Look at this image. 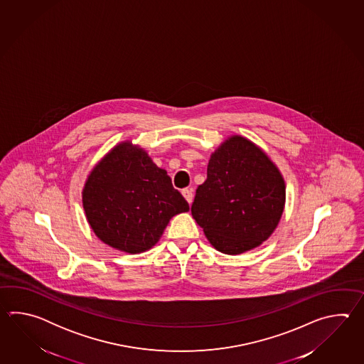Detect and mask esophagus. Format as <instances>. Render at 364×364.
I'll use <instances>...</instances> for the list:
<instances>
[{
	"label": "esophagus",
	"mask_w": 364,
	"mask_h": 364,
	"mask_svg": "<svg viewBox=\"0 0 364 364\" xmlns=\"http://www.w3.org/2000/svg\"><path fill=\"white\" fill-rule=\"evenodd\" d=\"M182 195L185 196V199L187 200L188 204H191V203H193V190H191V188H183V190H182Z\"/></svg>",
	"instance_id": "esophagus-1"
}]
</instances>
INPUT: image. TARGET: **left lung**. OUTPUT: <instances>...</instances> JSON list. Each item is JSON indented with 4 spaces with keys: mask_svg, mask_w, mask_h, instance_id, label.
I'll list each match as a JSON object with an SVG mask.
<instances>
[{
    "mask_svg": "<svg viewBox=\"0 0 364 364\" xmlns=\"http://www.w3.org/2000/svg\"><path fill=\"white\" fill-rule=\"evenodd\" d=\"M285 199L287 186L276 164L251 140L232 135L210 155L191 213L217 251L240 255L271 237Z\"/></svg>",
    "mask_w": 364,
    "mask_h": 364,
    "instance_id": "left-lung-1",
    "label": "left lung"
}]
</instances>
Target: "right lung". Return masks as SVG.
<instances>
[{
	"label": "right lung",
	"mask_w": 364,
	"mask_h": 364,
	"mask_svg": "<svg viewBox=\"0 0 364 364\" xmlns=\"http://www.w3.org/2000/svg\"><path fill=\"white\" fill-rule=\"evenodd\" d=\"M82 201L97 238L127 254L154 247L171 217L190 209L166 171L129 140L112 148L95 165Z\"/></svg>",
	"instance_id": "add662e5"
}]
</instances>
